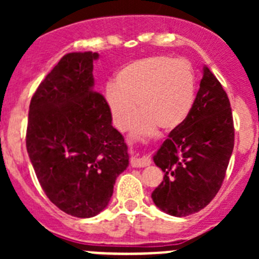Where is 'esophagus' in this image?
I'll use <instances>...</instances> for the list:
<instances>
[{
	"mask_svg": "<svg viewBox=\"0 0 259 259\" xmlns=\"http://www.w3.org/2000/svg\"><path fill=\"white\" fill-rule=\"evenodd\" d=\"M130 164H132V166H134V168H144V166L150 165V159L145 155L144 156L134 155L132 158V160H130Z\"/></svg>",
	"mask_w": 259,
	"mask_h": 259,
	"instance_id": "obj_1",
	"label": "esophagus"
}]
</instances>
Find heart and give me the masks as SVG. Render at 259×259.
Wrapping results in <instances>:
<instances>
[{
	"label": "heart",
	"instance_id": "b5f03b06",
	"mask_svg": "<svg viewBox=\"0 0 259 259\" xmlns=\"http://www.w3.org/2000/svg\"><path fill=\"white\" fill-rule=\"evenodd\" d=\"M195 72L185 59L150 56L122 66L114 83L105 89V101L115 126L126 130L138 109L134 137L149 135L160 126L178 127L189 115L195 99Z\"/></svg>",
	"mask_w": 259,
	"mask_h": 259
}]
</instances>
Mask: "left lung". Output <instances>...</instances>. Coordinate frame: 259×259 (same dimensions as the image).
Wrapping results in <instances>:
<instances>
[{
    "instance_id": "left-lung-1",
    "label": "left lung",
    "mask_w": 259,
    "mask_h": 259,
    "mask_svg": "<svg viewBox=\"0 0 259 259\" xmlns=\"http://www.w3.org/2000/svg\"><path fill=\"white\" fill-rule=\"evenodd\" d=\"M234 146L229 99L207 66L193 108L153 156L164 179L151 193L160 210L174 217L197 213L211 202L226 177Z\"/></svg>"
}]
</instances>
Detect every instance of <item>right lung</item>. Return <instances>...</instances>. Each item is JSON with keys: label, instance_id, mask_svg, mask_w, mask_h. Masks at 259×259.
<instances>
[{"label": "right lung", "instance_id": "1", "mask_svg": "<svg viewBox=\"0 0 259 259\" xmlns=\"http://www.w3.org/2000/svg\"><path fill=\"white\" fill-rule=\"evenodd\" d=\"M98 52L62 57L33 94L26 148L40 185L65 213L95 217L106 208L117 177L129 165L122 135L94 90Z\"/></svg>", "mask_w": 259, "mask_h": 259}]
</instances>
